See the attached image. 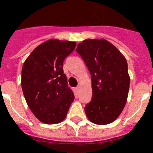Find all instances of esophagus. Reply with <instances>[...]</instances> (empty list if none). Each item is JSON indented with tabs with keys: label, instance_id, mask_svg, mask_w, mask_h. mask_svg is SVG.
<instances>
[{
	"label": "esophagus",
	"instance_id": "esophagus-1",
	"mask_svg": "<svg viewBox=\"0 0 153 153\" xmlns=\"http://www.w3.org/2000/svg\"><path fill=\"white\" fill-rule=\"evenodd\" d=\"M75 90L76 92H78V90H79V86H76V87L75 88Z\"/></svg>",
	"mask_w": 153,
	"mask_h": 153
}]
</instances>
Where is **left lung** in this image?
Instances as JSON below:
<instances>
[{
    "label": "left lung",
    "mask_w": 153,
    "mask_h": 153,
    "mask_svg": "<svg viewBox=\"0 0 153 153\" xmlns=\"http://www.w3.org/2000/svg\"><path fill=\"white\" fill-rule=\"evenodd\" d=\"M76 51L91 75L93 95L85 106L86 117L98 125L111 123L123 111L128 97L130 79L126 60L104 39L83 40Z\"/></svg>",
    "instance_id": "1"
}]
</instances>
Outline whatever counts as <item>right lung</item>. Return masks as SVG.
Masks as SVG:
<instances>
[{
	"instance_id": "1",
	"label": "right lung",
	"mask_w": 153,
	"mask_h": 153,
	"mask_svg": "<svg viewBox=\"0 0 153 153\" xmlns=\"http://www.w3.org/2000/svg\"><path fill=\"white\" fill-rule=\"evenodd\" d=\"M75 47V42L49 40L35 48L24 62L23 93L31 111L44 123L63 121L74 100L63 63Z\"/></svg>"
}]
</instances>
